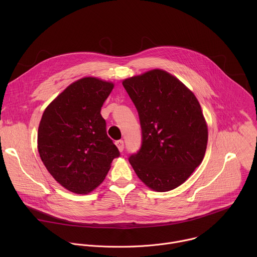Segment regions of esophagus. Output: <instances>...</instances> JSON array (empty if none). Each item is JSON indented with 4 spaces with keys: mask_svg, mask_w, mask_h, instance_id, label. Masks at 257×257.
<instances>
[{
    "mask_svg": "<svg viewBox=\"0 0 257 257\" xmlns=\"http://www.w3.org/2000/svg\"><path fill=\"white\" fill-rule=\"evenodd\" d=\"M116 145L121 153L124 151V141L123 140H117Z\"/></svg>",
    "mask_w": 257,
    "mask_h": 257,
    "instance_id": "34e87169",
    "label": "esophagus"
}]
</instances>
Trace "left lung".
I'll return each mask as SVG.
<instances>
[{"instance_id":"1","label":"left lung","mask_w":257,"mask_h":257,"mask_svg":"<svg viewBox=\"0 0 257 257\" xmlns=\"http://www.w3.org/2000/svg\"><path fill=\"white\" fill-rule=\"evenodd\" d=\"M123 86L141 126V146L129 163L153 190L177 188L200 165L206 150L207 126L197 98L159 69L125 79Z\"/></svg>"}]
</instances>
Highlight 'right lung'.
<instances>
[{
	"mask_svg": "<svg viewBox=\"0 0 257 257\" xmlns=\"http://www.w3.org/2000/svg\"><path fill=\"white\" fill-rule=\"evenodd\" d=\"M113 88V83L85 77L69 85L45 109L39 153L50 174L69 191H92L120 156L100 115Z\"/></svg>",
	"mask_w": 257,
	"mask_h": 257,
	"instance_id": "1",
	"label": "right lung"
}]
</instances>
